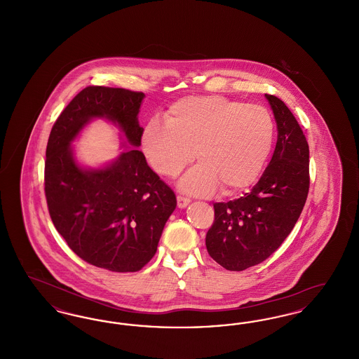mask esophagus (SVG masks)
Segmentation results:
<instances>
[{"mask_svg":"<svg viewBox=\"0 0 359 359\" xmlns=\"http://www.w3.org/2000/svg\"><path fill=\"white\" fill-rule=\"evenodd\" d=\"M191 202V199L187 198V196H183V195H177V205L180 207V208H184L186 205H188Z\"/></svg>","mask_w":359,"mask_h":359,"instance_id":"obj_1","label":"esophagus"}]
</instances>
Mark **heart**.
<instances>
[{
    "instance_id": "b5f03b06",
    "label": "heart",
    "mask_w": 359,
    "mask_h": 359,
    "mask_svg": "<svg viewBox=\"0 0 359 359\" xmlns=\"http://www.w3.org/2000/svg\"><path fill=\"white\" fill-rule=\"evenodd\" d=\"M274 122L261 104L222 95L186 97L172 104L165 121H149L141 137L154 171L175 177L194 160L201 161L180 188L205 195L221 187L233 195L250 187L272 149Z\"/></svg>"
}]
</instances>
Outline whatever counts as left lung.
<instances>
[{
    "mask_svg": "<svg viewBox=\"0 0 359 359\" xmlns=\"http://www.w3.org/2000/svg\"><path fill=\"white\" fill-rule=\"evenodd\" d=\"M277 123L272 160L252 191L214 203L205 248L227 271L241 272L265 261L290 236L307 201L309 148L299 122L280 98L265 94Z\"/></svg>",
    "mask_w": 359,
    "mask_h": 359,
    "instance_id": "left-lung-1",
    "label": "left lung"
}]
</instances>
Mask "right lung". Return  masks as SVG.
<instances>
[{
    "label": "right lung",
    "instance_id": "1",
    "mask_svg": "<svg viewBox=\"0 0 359 359\" xmlns=\"http://www.w3.org/2000/svg\"><path fill=\"white\" fill-rule=\"evenodd\" d=\"M142 100L141 91L86 87L53 123L46 151L44 192L52 222L76 256L111 272H137L152 259L176 196L136 148L102 170H82L69 144L88 121L104 117L140 147Z\"/></svg>",
    "mask_w": 359,
    "mask_h": 359
}]
</instances>
